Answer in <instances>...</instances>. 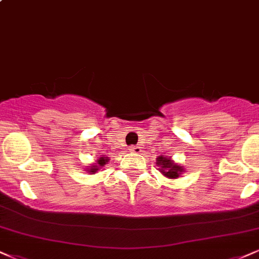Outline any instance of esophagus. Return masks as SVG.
<instances>
[{
	"instance_id": "obj_1",
	"label": "esophagus",
	"mask_w": 259,
	"mask_h": 259,
	"mask_svg": "<svg viewBox=\"0 0 259 259\" xmlns=\"http://www.w3.org/2000/svg\"><path fill=\"white\" fill-rule=\"evenodd\" d=\"M130 151L134 152V153H140V152H141V147H139V146H132V147H130Z\"/></svg>"
}]
</instances>
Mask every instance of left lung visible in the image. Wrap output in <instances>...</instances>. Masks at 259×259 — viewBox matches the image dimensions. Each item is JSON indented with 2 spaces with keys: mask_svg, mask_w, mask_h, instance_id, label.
<instances>
[{
  "mask_svg": "<svg viewBox=\"0 0 259 259\" xmlns=\"http://www.w3.org/2000/svg\"><path fill=\"white\" fill-rule=\"evenodd\" d=\"M157 164L161 167V174L166 177H169V179H177V177L181 175V172L183 171V169L180 165L174 164L171 159H166L163 155L157 158Z\"/></svg>",
  "mask_w": 259,
  "mask_h": 259,
  "instance_id": "8db88e82",
  "label": "left lung"
}]
</instances>
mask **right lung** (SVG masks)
Returning <instances> with one entry per match:
<instances>
[{
  "mask_svg": "<svg viewBox=\"0 0 259 259\" xmlns=\"http://www.w3.org/2000/svg\"><path fill=\"white\" fill-rule=\"evenodd\" d=\"M98 164L96 165H94V166H92L90 167V169H88V172H93V174H95L96 172V170H99L98 167H100V166H102V165H105L106 163H107L108 161V158L107 157H101V158H99L98 160Z\"/></svg>",
  "mask_w": 259,
  "mask_h": 259,
  "instance_id": "right-lung-1",
  "label": "right lung"
}]
</instances>
